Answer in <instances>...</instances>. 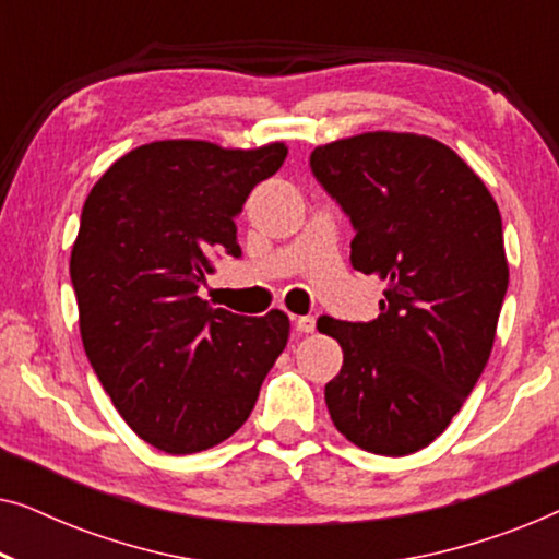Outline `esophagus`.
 <instances>
[{
    "label": "esophagus",
    "mask_w": 559,
    "mask_h": 559,
    "mask_svg": "<svg viewBox=\"0 0 559 559\" xmlns=\"http://www.w3.org/2000/svg\"><path fill=\"white\" fill-rule=\"evenodd\" d=\"M295 328H297V333H300V335H305V333H312V331H316V318H310V316L297 318Z\"/></svg>",
    "instance_id": "34e87169"
}]
</instances>
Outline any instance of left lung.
<instances>
[{
  "label": "left lung",
  "mask_w": 559,
  "mask_h": 559,
  "mask_svg": "<svg viewBox=\"0 0 559 559\" xmlns=\"http://www.w3.org/2000/svg\"><path fill=\"white\" fill-rule=\"evenodd\" d=\"M310 167L356 228L354 270L386 287L369 323L318 320L343 348L328 412L361 450L417 453L445 432L491 356L509 287L499 205L425 134H354L312 150Z\"/></svg>",
  "instance_id": "1"
}]
</instances>
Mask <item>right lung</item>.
I'll list each match as a JSON object with an SVG mask.
<instances>
[{
    "mask_svg": "<svg viewBox=\"0 0 559 559\" xmlns=\"http://www.w3.org/2000/svg\"><path fill=\"white\" fill-rule=\"evenodd\" d=\"M287 144L159 140L119 157L83 203L71 251L79 328L124 423L170 455L239 430L289 338V318L211 308L198 287L239 257L236 213Z\"/></svg>",
    "mask_w": 559,
    "mask_h": 559,
    "instance_id": "right-lung-1",
    "label": "right lung"
}]
</instances>
